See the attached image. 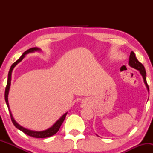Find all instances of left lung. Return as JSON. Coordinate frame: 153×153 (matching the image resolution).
Returning a JSON list of instances; mask_svg holds the SVG:
<instances>
[{"mask_svg":"<svg viewBox=\"0 0 153 153\" xmlns=\"http://www.w3.org/2000/svg\"><path fill=\"white\" fill-rule=\"evenodd\" d=\"M129 66L131 67V68H134V69L137 70L140 73L142 76H143L144 82H145V85H146V88L149 92V86L147 83L146 80V71H145V67L143 66V65L142 63H140L137 59L136 56H135V54L134 52H131L130 55H129Z\"/></svg>","mask_w":153,"mask_h":153,"instance_id":"obj_1","label":"left lung"}]
</instances>
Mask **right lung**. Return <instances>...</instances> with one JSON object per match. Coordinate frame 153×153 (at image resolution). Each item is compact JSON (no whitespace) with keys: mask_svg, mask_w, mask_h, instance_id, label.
Listing matches in <instances>:
<instances>
[{"mask_svg":"<svg viewBox=\"0 0 153 153\" xmlns=\"http://www.w3.org/2000/svg\"><path fill=\"white\" fill-rule=\"evenodd\" d=\"M41 52V49L38 48V47H34V48H31L29 50H26V52H24L22 56L20 57L18 60L16 61V62L12 65L11 67H10L9 72H8V80H7V85H6V91H5V101H6V103L7 104V106H8V110H9L10 112V118H11V121L13 122V124H14V126L17 129L23 131L24 133H25L26 134L29 135V136L33 137L35 138H46V137H49L52 136V135L55 134L57 131H59V128H60V126L62 125V122H64L65 119L67 114L68 112H66L65 114H64L62 117L59 118L58 120L57 121L52 127L48 128V129H45V130L43 131H33V130H30V129H26V128L23 127L22 126H21L20 124H18L14 118L13 117V115H12L11 111L10 110V107H9V104H8V94H9V90H10V81H11V75H12V72H13V68H15L16 66L17 65V64H19V62H22V59L25 57V56L27 54L29 53H31V52Z\"/></svg>","mask_w":153,"mask_h":153,"instance_id":"right-lung-1","label":"right lung"}]
</instances>
